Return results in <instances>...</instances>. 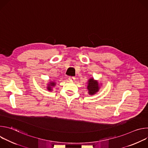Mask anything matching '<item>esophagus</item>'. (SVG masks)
Wrapping results in <instances>:
<instances>
[{
    "label": "esophagus",
    "mask_w": 148,
    "mask_h": 148,
    "mask_svg": "<svg viewBox=\"0 0 148 148\" xmlns=\"http://www.w3.org/2000/svg\"><path fill=\"white\" fill-rule=\"evenodd\" d=\"M69 80H70V81H74V80L75 79V78H74V77H69Z\"/></svg>",
    "instance_id": "obj_1"
}]
</instances>
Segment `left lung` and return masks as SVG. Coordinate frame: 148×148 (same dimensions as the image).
I'll return each mask as SVG.
<instances>
[{"label": "left lung", "instance_id": "obj_1", "mask_svg": "<svg viewBox=\"0 0 148 148\" xmlns=\"http://www.w3.org/2000/svg\"><path fill=\"white\" fill-rule=\"evenodd\" d=\"M87 88L88 90V94L91 95L96 94V92L99 91L100 87L98 81L91 78L88 81V86Z\"/></svg>", "mask_w": 148, "mask_h": 148}]
</instances>
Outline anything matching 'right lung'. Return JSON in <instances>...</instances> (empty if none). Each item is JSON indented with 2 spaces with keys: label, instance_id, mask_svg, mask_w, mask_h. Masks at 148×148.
I'll use <instances>...</instances> for the list:
<instances>
[{
  "label": "right lung",
  "instance_id": "1",
  "mask_svg": "<svg viewBox=\"0 0 148 148\" xmlns=\"http://www.w3.org/2000/svg\"><path fill=\"white\" fill-rule=\"evenodd\" d=\"M56 86L55 82H54V81H51V82H50V83L48 84V87H47V90H48L49 91H51V90H52V87H54V86Z\"/></svg>",
  "mask_w": 148,
  "mask_h": 148
}]
</instances>
